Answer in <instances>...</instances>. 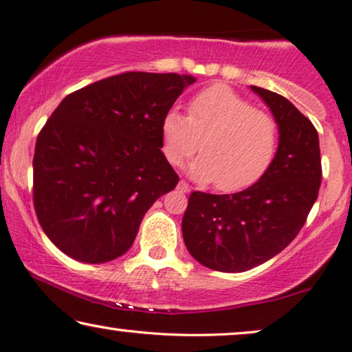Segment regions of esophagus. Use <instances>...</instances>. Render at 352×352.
Wrapping results in <instances>:
<instances>
[{
	"mask_svg": "<svg viewBox=\"0 0 352 352\" xmlns=\"http://www.w3.org/2000/svg\"><path fill=\"white\" fill-rule=\"evenodd\" d=\"M177 188H178V190H180L182 192H188V191H190V190H191V186H190V185H188V183H186L185 180H180V182H178V185H177Z\"/></svg>",
	"mask_w": 352,
	"mask_h": 352,
	"instance_id": "esophagus-1",
	"label": "esophagus"
}]
</instances>
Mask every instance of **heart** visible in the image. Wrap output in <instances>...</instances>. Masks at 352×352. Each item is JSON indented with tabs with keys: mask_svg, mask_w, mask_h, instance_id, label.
I'll list each match as a JSON object with an SVG mask.
<instances>
[{
	"mask_svg": "<svg viewBox=\"0 0 352 352\" xmlns=\"http://www.w3.org/2000/svg\"><path fill=\"white\" fill-rule=\"evenodd\" d=\"M167 161L180 166L199 150L191 175L215 182L223 192L245 190L273 164L279 148V124L225 84L202 89L188 103V116L172 110L161 122Z\"/></svg>",
	"mask_w": 352,
	"mask_h": 352,
	"instance_id": "heart-1",
	"label": "heart"
}]
</instances>
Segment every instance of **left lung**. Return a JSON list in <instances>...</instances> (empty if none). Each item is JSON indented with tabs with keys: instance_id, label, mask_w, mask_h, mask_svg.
I'll return each mask as SVG.
<instances>
[{
	"instance_id": "1",
	"label": "left lung",
	"mask_w": 352,
	"mask_h": 352,
	"mask_svg": "<svg viewBox=\"0 0 352 352\" xmlns=\"http://www.w3.org/2000/svg\"><path fill=\"white\" fill-rule=\"evenodd\" d=\"M279 124V148L268 172L234 195L192 191L182 220L192 258L221 273H242L295 239L318 199L322 164L316 127L294 103L252 86Z\"/></svg>"
}]
</instances>
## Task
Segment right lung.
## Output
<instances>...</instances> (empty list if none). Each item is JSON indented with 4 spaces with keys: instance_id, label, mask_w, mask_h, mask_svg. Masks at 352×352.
Segmentation results:
<instances>
[{
    "instance_id": "right-lung-1",
    "label": "right lung",
    "mask_w": 352,
    "mask_h": 352,
    "mask_svg": "<svg viewBox=\"0 0 352 352\" xmlns=\"http://www.w3.org/2000/svg\"><path fill=\"white\" fill-rule=\"evenodd\" d=\"M195 78L127 72L68 94L36 138L33 206L72 258L105 263L133 244L146 210L177 186L161 122Z\"/></svg>"
}]
</instances>
